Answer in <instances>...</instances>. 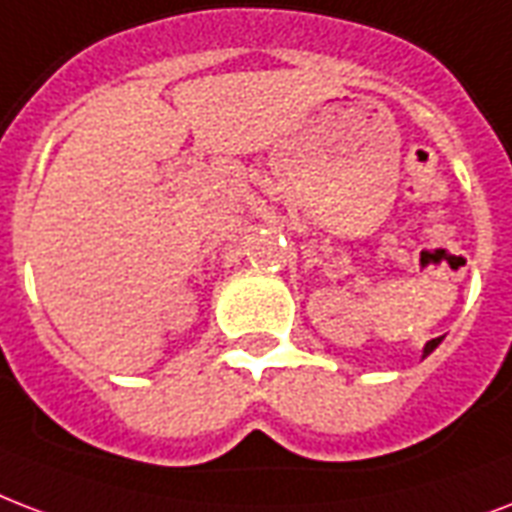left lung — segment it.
Returning <instances> with one entry per match:
<instances>
[{
    "label": "left lung",
    "instance_id": "8db88e82",
    "mask_svg": "<svg viewBox=\"0 0 512 512\" xmlns=\"http://www.w3.org/2000/svg\"><path fill=\"white\" fill-rule=\"evenodd\" d=\"M440 341H443V335H440V338H432V341H427V346H424V357H427V354H432V351L438 349Z\"/></svg>",
    "mask_w": 512,
    "mask_h": 512
}]
</instances>
